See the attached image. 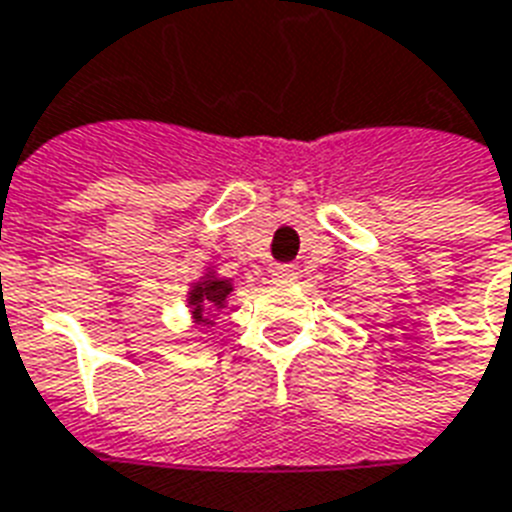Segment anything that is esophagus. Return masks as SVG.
I'll use <instances>...</instances> for the list:
<instances>
[{"instance_id":"obj_1","label":"esophagus","mask_w":512,"mask_h":512,"mask_svg":"<svg viewBox=\"0 0 512 512\" xmlns=\"http://www.w3.org/2000/svg\"><path fill=\"white\" fill-rule=\"evenodd\" d=\"M272 277H275V283H288V280L296 277V267H293V264H277Z\"/></svg>"}]
</instances>
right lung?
Wrapping results in <instances>:
<instances>
[{
  "label": "right lung",
  "instance_id": "obj_1",
  "mask_svg": "<svg viewBox=\"0 0 512 512\" xmlns=\"http://www.w3.org/2000/svg\"><path fill=\"white\" fill-rule=\"evenodd\" d=\"M232 291L235 283L229 277H221L216 267H202L200 277H194L186 288V310L194 326H216V315L227 307Z\"/></svg>",
  "mask_w": 512,
  "mask_h": 512
}]
</instances>
